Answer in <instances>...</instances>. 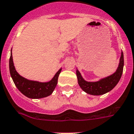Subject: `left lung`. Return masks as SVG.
<instances>
[{
    "instance_id": "8db88e82",
    "label": "left lung",
    "mask_w": 134,
    "mask_h": 134,
    "mask_svg": "<svg viewBox=\"0 0 134 134\" xmlns=\"http://www.w3.org/2000/svg\"><path fill=\"white\" fill-rule=\"evenodd\" d=\"M123 65H124V57H123V53L122 52L119 67L114 74L108 77L102 79L98 82H86L84 80L81 76L79 71L77 70L76 75H77L78 84L81 88L88 94L93 95H103L108 92L110 91L118 84L122 76Z\"/></svg>"
}]
</instances>
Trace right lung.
<instances>
[{"label": "right lung", "mask_w": 134, "mask_h": 134, "mask_svg": "<svg viewBox=\"0 0 134 134\" xmlns=\"http://www.w3.org/2000/svg\"><path fill=\"white\" fill-rule=\"evenodd\" d=\"M12 51V50H11ZM10 74L13 79V82L21 93L31 99H40L49 96L54 91L58 82V76L61 71V69L57 71L55 76L50 82H39L37 81L29 80L26 79L16 71L13 65V57L11 52V57L9 58Z\"/></svg>", "instance_id": "1"}]
</instances>
